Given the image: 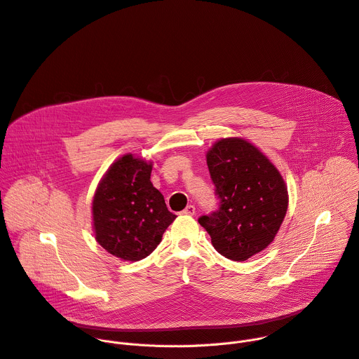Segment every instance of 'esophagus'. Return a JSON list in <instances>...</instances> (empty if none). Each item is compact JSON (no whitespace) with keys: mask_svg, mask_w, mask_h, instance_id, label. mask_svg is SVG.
<instances>
[{"mask_svg":"<svg viewBox=\"0 0 359 359\" xmlns=\"http://www.w3.org/2000/svg\"><path fill=\"white\" fill-rule=\"evenodd\" d=\"M182 213H183V215H189V216H194L196 208L193 206V204H189V206H186V209H184Z\"/></svg>","mask_w":359,"mask_h":359,"instance_id":"34e87169","label":"esophagus"}]
</instances>
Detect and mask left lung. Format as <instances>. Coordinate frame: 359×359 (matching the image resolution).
<instances>
[{"label":"left lung","instance_id":"obj_1","mask_svg":"<svg viewBox=\"0 0 359 359\" xmlns=\"http://www.w3.org/2000/svg\"><path fill=\"white\" fill-rule=\"evenodd\" d=\"M208 166L219 209L198 223L213 247L233 262H245L276 237L288 208L280 172L244 139H222L208 151Z\"/></svg>","mask_w":359,"mask_h":359}]
</instances>
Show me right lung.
<instances>
[{
    "label": "right lung",
    "instance_id": "obj_1",
    "mask_svg": "<svg viewBox=\"0 0 359 359\" xmlns=\"http://www.w3.org/2000/svg\"><path fill=\"white\" fill-rule=\"evenodd\" d=\"M151 163L125 155L99 183L92 215L96 241L126 262H137L155 250L176 215L150 182Z\"/></svg>",
    "mask_w": 359,
    "mask_h": 359
}]
</instances>
